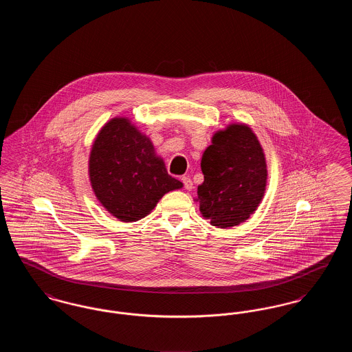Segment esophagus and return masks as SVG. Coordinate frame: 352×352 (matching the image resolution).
<instances>
[{"mask_svg":"<svg viewBox=\"0 0 352 352\" xmlns=\"http://www.w3.org/2000/svg\"><path fill=\"white\" fill-rule=\"evenodd\" d=\"M182 182H184L186 190H191L192 188V181L188 177H182Z\"/></svg>","mask_w":352,"mask_h":352,"instance_id":"esophagus-1","label":"esophagus"}]
</instances>
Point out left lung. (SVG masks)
I'll return each instance as SVG.
<instances>
[{
  "mask_svg": "<svg viewBox=\"0 0 352 352\" xmlns=\"http://www.w3.org/2000/svg\"><path fill=\"white\" fill-rule=\"evenodd\" d=\"M204 175L198 186L201 215L218 228L245 221L256 211L267 186L263 148L245 124H232L212 137L201 162Z\"/></svg>",
  "mask_w": 352,
  "mask_h": 352,
  "instance_id": "1",
  "label": "left lung"
}]
</instances>
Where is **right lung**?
<instances>
[{
  "instance_id": "1",
  "label": "right lung",
  "mask_w": 352,
  "mask_h": 352,
  "mask_svg": "<svg viewBox=\"0 0 352 352\" xmlns=\"http://www.w3.org/2000/svg\"><path fill=\"white\" fill-rule=\"evenodd\" d=\"M88 171L96 198L121 221L145 218L166 192L184 186L168 174L151 138L125 118L101 128Z\"/></svg>"
}]
</instances>
